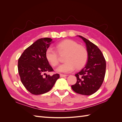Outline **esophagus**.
<instances>
[{
  "label": "esophagus",
  "mask_w": 122,
  "mask_h": 122,
  "mask_svg": "<svg viewBox=\"0 0 122 122\" xmlns=\"http://www.w3.org/2000/svg\"><path fill=\"white\" fill-rule=\"evenodd\" d=\"M67 75H65V74H60V77H65L66 76H67Z\"/></svg>",
  "instance_id": "esophagus-1"
}]
</instances>
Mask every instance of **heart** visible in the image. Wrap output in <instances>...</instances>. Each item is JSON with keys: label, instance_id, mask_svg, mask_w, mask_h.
Listing matches in <instances>:
<instances>
[{"label": "heart", "instance_id": "obj_1", "mask_svg": "<svg viewBox=\"0 0 122 122\" xmlns=\"http://www.w3.org/2000/svg\"><path fill=\"white\" fill-rule=\"evenodd\" d=\"M59 53L67 52L65 57V62L56 70L57 72L69 73L75 70L80 69L86 64L88 59V52L84 46L72 40L66 39L56 45ZM45 57L47 61L52 67H56L59 64L57 51L52 48L49 47L46 50Z\"/></svg>", "mask_w": 122, "mask_h": 122}]
</instances>
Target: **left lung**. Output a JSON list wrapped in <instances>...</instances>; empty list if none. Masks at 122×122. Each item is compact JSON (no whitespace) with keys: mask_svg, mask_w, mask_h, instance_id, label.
I'll return each instance as SVG.
<instances>
[{"mask_svg":"<svg viewBox=\"0 0 122 122\" xmlns=\"http://www.w3.org/2000/svg\"><path fill=\"white\" fill-rule=\"evenodd\" d=\"M77 36L86 43L88 59L86 65L75 75L77 82L71 87L77 93L91 95L99 89L104 81L106 61L101 50L96 45L82 36Z\"/></svg>","mask_w":122,"mask_h":122,"instance_id":"obj_1","label":"left lung"}]
</instances>
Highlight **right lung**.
<instances>
[{"mask_svg": "<svg viewBox=\"0 0 122 122\" xmlns=\"http://www.w3.org/2000/svg\"><path fill=\"white\" fill-rule=\"evenodd\" d=\"M52 42L49 38L36 40L24 51L18 60L21 81L32 94L41 95L49 92L60 78L58 74L43 76L46 72L53 71L45 57L46 50Z\"/></svg>", "mask_w": 122, "mask_h": 122, "instance_id": "right-lung-1", "label": "right lung"}]
</instances>
